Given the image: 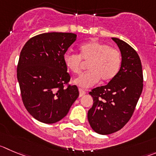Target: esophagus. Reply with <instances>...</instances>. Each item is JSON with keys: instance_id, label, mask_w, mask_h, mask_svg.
Returning <instances> with one entry per match:
<instances>
[{"instance_id": "obj_1", "label": "esophagus", "mask_w": 156, "mask_h": 156, "mask_svg": "<svg viewBox=\"0 0 156 156\" xmlns=\"http://www.w3.org/2000/svg\"><path fill=\"white\" fill-rule=\"evenodd\" d=\"M79 92H80V97H82V96H83L84 95L86 94V92L81 88L79 89Z\"/></svg>"}]
</instances>
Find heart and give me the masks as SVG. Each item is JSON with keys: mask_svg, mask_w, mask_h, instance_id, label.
Here are the masks:
<instances>
[{"mask_svg": "<svg viewBox=\"0 0 156 156\" xmlns=\"http://www.w3.org/2000/svg\"><path fill=\"white\" fill-rule=\"evenodd\" d=\"M79 55L67 52L63 62L68 70L74 74L82 71L83 63H88L87 71L74 80L76 85L88 88L97 83L99 80L108 83L119 73L122 63L120 52L114 47L96 41H90L79 47Z\"/></svg>", "mask_w": 156, "mask_h": 156, "instance_id": "b5f03b06", "label": "heart"}]
</instances>
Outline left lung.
Returning a JSON list of instances; mask_svg holds the SVG:
<instances>
[{
	"label": "left lung",
	"instance_id": "obj_1",
	"mask_svg": "<svg viewBox=\"0 0 156 156\" xmlns=\"http://www.w3.org/2000/svg\"><path fill=\"white\" fill-rule=\"evenodd\" d=\"M121 51L119 73L106 86L89 94L93 99L88 121L96 133L109 135L121 129L131 119L143 88L142 63L137 52L125 41L112 37Z\"/></svg>",
	"mask_w": 156,
	"mask_h": 156
}]
</instances>
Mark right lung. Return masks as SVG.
<instances>
[{
  "mask_svg": "<svg viewBox=\"0 0 156 156\" xmlns=\"http://www.w3.org/2000/svg\"><path fill=\"white\" fill-rule=\"evenodd\" d=\"M76 40L73 33H44L31 37L20 52L17 76L22 101L34 118L55 123L66 115L79 96L63 56Z\"/></svg>",
  "mask_w": 156,
  "mask_h": 156,
  "instance_id": "add662e5",
  "label": "right lung"
}]
</instances>
